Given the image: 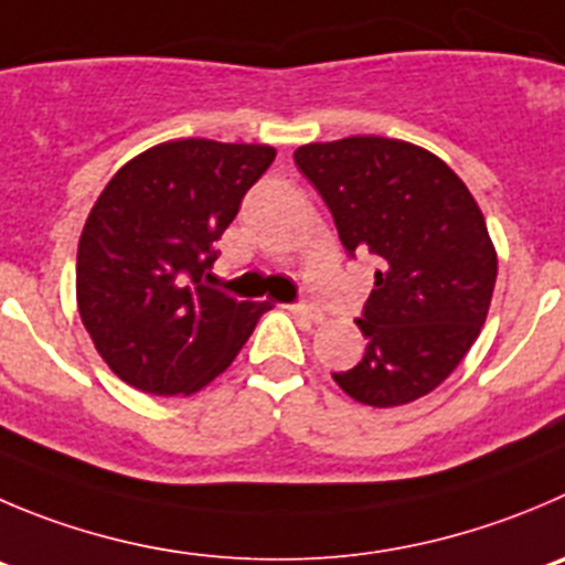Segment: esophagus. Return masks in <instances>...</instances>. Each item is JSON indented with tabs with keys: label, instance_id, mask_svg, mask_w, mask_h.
I'll list each match as a JSON object with an SVG mask.
<instances>
[{
	"label": "esophagus",
	"instance_id": "obj_1",
	"mask_svg": "<svg viewBox=\"0 0 565 565\" xmlns=\"http://www.w3.org/2000/svg\"><path fill=\"white\" fill-rule=\"evenodd\" d=\"M291 313L299 316V319H305V321H313V324H319V321H324V313H321V310L316 308V305H310V302H297V305H291Z\"/></svg>",
	"mask_w": 565,
	"mask_h": 565
}]
</instances>
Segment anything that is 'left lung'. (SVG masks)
<instances>
[{
	"mask_svg": "<svg viewBox=\"0 0 565 565\" xmlns=\"http://www.w3.org/2000/svg\"><path fill=\"white\" fill-rule=\"evenodd\" d=\"M294 163L330 207L347 255L377 263L358 319L366 354L332 380L372 407L435 391L480 335L497 282L475 196L444 160L394 138L308 143Z\"/></svg>",
	"mask_w": 565,
	"mask_h": 565,
	"instance_id": "obj_1",
	"label": "left lung"
}]
</instances>
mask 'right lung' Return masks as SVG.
I'll list each match as a JSON object with an SVG mask.
<instances>
[{"label": "right lung", "instance_id": "right-lung-1", "mask_svg": "<svg viewBox=\"0 0 565 565\" xmlns=\"http://www.w3.org/2000/svg\"><path fill=\"white\" fill-rule=\"evenodd\" d=\"M271 147L182 138L121 166L79 235L77 308L116 377L154 396L205 388L235 360L268 302L205 286L216 241Z\"/></svg>", "mask_w": 565, "mask_h": 565}]
</instances>
